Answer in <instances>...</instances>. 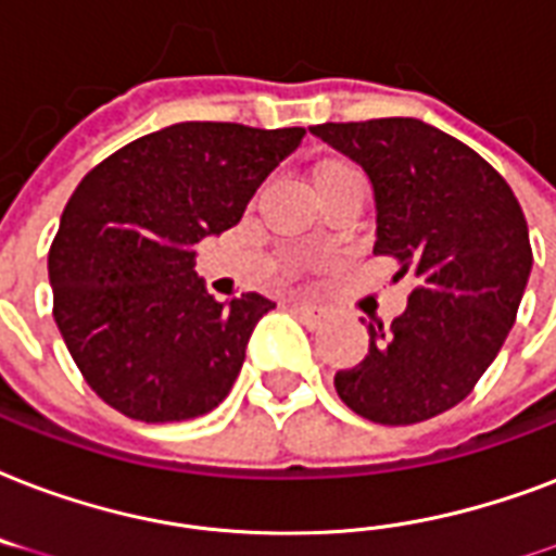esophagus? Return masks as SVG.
<instances>
[{"mask_svg": "<svg viewBox=\"0 0 556 556\" xmlns=\"http://www.w3.org/2000/svg\"><path fill=\"white\" fill-rule=\"evenodd\" d=\"M292 309L299 313L301 321H304L307 327H321L327 318H330V316H327V309L313 307V304H301V301H295V304H292Z\"/></svg>", "mask_w": 556, "mask_h": 556, "instance_id": "obj_1", "label": "esophagus"}]
</instances>
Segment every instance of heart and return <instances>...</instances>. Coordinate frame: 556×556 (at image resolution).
<instances>
[{
	"instance_id": "heart-1",
	"label": "heart",
	"mask_w": 556,
	"mask_h": 556,
	"mask_svg": "<svg viewBox=\"0 0 556 556\" xmlns=\"http://www.w3.org/2000/svg\"><path fill=\"white\" fill-rule=\"evenodd\" d=\"M342 167H348V165H337V162H333V165H325V167H321V170H318V174H316V182H318V179H321V176L333 174V170H342Z\"/></svg>"
}]
</instances>
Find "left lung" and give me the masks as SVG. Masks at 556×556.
Wrapping results in <instances>:
<instances>
[{
  "label": "left lung",
  "instance_id": "left-lung-1",
  "mask_svg": "<svg viewBox=\"0 0 556 556\" xmlns=\"http://www.w3.org/2000/svg\"><path fill=\"white\" fill-rule=\"evenodd\" d=\"M313 136L363 165L377 202L374 255L412 275L403 316L368 325L359 365L337 371L348 408L408 426L458 406L516 321L533 252L505 176L417 118L316 124Z\"/></svg>",
  "mask_w": 556,
  "mask_h": 556
}]
</instances>
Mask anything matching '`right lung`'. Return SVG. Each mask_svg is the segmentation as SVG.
I'll use <instances>...</instances> for the list:
<instances>
[{
  "label": "right lung",
  "mask_w": 556,
  "mask_h": 556,
  "mask_svg": "<svg viewBox=\"0 0 556 556\" xmlns=\"http://www.w3.org/2000/svg\"><path fill=\"white\" fill-rule=\"evenodd\" d=\"M304 127L182 122L124 144L68 197L49 249L54 321L98 397L144 424L217 408L273 301L223 304L193 247L238 226Z\"/></svg>",
  "instance_id": "obj_1"
}]
</instances>
